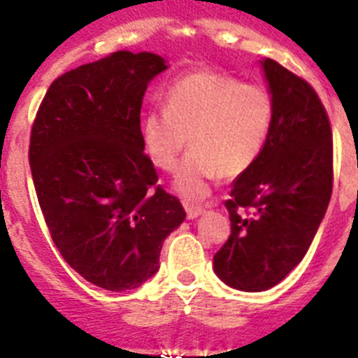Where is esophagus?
I'll return each mask as SVG.
<instances>
[{
    "label": "esophagus",
    "mask_w": 358,
    "mask_h": 358,
    "mask_svg": "<svg viewBox=\"0 0 358 358\" xmlns=\"http://www.w3.org/2000/svg\"><path fill=\"white\" fill-rule=\"evenodd\" d=\"M184 208H185V213H187V219H196L199 215L204 213V206H199V204H193V202H184Z\"/></svg>",
    "instance_id": "obj_1"
}]
</instances>
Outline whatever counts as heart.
<instances>
[{"label":"heart","mask_w":358,"mask_h":358,"mask_svg":"<svg viewBox=\"0 0 358 358\" xmlns=\"http://www.w3.org/2000/svg\"><path fill=\"white\" fill-rule=\"evenodd\" d=\"M274 117V97L266 88L199 69L171 86L167 108L145 113L141 134L154 165L167 173L176 171L191 143L176 189L187 199H202L219 176L237 178L255 164Z\"/></svg>","instance_id":"b5f03b06"}]
</instances>
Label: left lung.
I'll use <instances>...</instances> for the list:
<instances>
[{"label": "left lung", "mask_w": 358, "mask_h": 358, "mask_svg": "<svg viewBox=\"0 0 358 358\" xmlns=\"http://www.w3.org/2000/svg\"><path fill=\"white\" fill-rule=\"evenodd\" d=\"M275 117L255 164L235 180L224 206L231 234L213 268L234 289L261 292L303 259L333 193V132L305 78L263 62Z\"/></svg>", "instance_id": "left-lung-1"}]
</instances>
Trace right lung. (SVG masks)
<instances>
[{"label":"right lung","mask_w":358,"mask_h":358,"mask_svg":"<svg viewBox=\"0 0 358 358\" xmlns=\"http://www.w3.org/2000/svg\"><path fill=\"white\" fill-rule=\"evenodd\" d=\"M154 53L117 51L55 78L31 129L29 164L55 246L86 281L136 289L159 268L180 200L143 152L141 103L165 71Z\"/></svg>","instance_id":"1"}]
</instances>
